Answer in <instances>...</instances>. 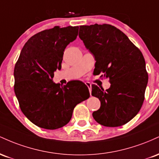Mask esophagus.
<instances>
[{
  "instance_id": "34e87169",
  "label": "esophagus",
  "mask_w": 159,
  "mask_h": 159,
  "mask_svg": "<svg viewBox=\"0 0 159 159\" xmlns=\"http://www.w3.org/2000/svg\"><path fill=\"white\" fill-rule=\"evenodd\" d=\"M85 84L87 86V87H88L89 89V91H90V93L91 95V91H92V87H91V84L90 82H85Z\"/></svg>"
}]
</instances>
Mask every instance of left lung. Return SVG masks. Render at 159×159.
Masks as SVG:
<instances>
[{
	"mask_svg": "<svg viewBox=\"0 0 159 159\" xmlns=\"http://www.w3.org/2000/svg\"><path fill=\"white\" fill-rule=\"evenodd\" d=\"M79 37L95 57L93 74L111 83L106 90L92 85V96L101 102L93 113L94 120L107 127L127 123L141 108L148 82L141 52L124 33L107 24L80 26Z\"/></svg>",
	"mask_w": 159,
	"mask_h": 159,
	"instance_id": "left-lung-1",
	"label": "left lung"
}]
</instances>
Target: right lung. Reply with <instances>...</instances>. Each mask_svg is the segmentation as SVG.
<instances>
[{"mask_svg": "<svg viewBox=\"0 0 159 159\" xmlns=\"http://www.w3.org/2000/svg\"><path fill=\"white\" fill-rule=\"evenodd\" d=\"M78 26L45 30L24 45L14 69V90L20 108L36 125L57 129L70 121L75 107L90 97L87 86L83 92L69 82L64 86L52 81L61 69L63 52L76 39Z\"/></svg>", "mask_w": 159, "mask_h": 159, "instance_id": "1", "label": "right lung"}]
</instances>
